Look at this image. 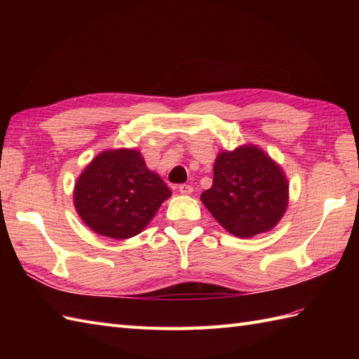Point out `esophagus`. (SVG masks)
<instances>
[{
  "label": "esophagus",
  "mask_w": 359,
  "mask_h": 359,
  "mask_svg": "<svg viewBox=\"0 0 359 359\" xmlns=\"http://www.w3.org/2000/svg\"><path fill=\"white\" fill-rule=\"evenodd\" d=\"M179 191L182 194H191L193 193V187L191 185H187V184H182V185H179Z\"/></svg>",
  "instance_id": "1"
}]
</instances>
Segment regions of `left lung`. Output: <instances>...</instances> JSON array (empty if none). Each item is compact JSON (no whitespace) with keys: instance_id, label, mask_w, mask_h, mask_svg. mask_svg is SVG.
<instances>
[{"instance_id":"left-lung-1","label":"left lung","mask_w":359,"mask_h":359,"mask_svg":"<svg viewBox=\"0 0 359 359\" xmlns=\"http://www.w3.org/2000/svg\"><path fill=\"white\" fill-rule=\"evenodd\" d=\"M201 199L226 231L253 238L279 222L287 208L288 185L280 168L248 144L220 152L212 187Z\"/></svg>"}]
</instances>
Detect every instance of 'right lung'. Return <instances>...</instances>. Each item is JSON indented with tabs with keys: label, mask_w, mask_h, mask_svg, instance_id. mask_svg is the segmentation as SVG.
I'll return each mask as SVG.
<instances>
[{
	"label": "right lung",
	"mask_w": 359,
	"mask_h": 359,
	"mask_svg": "<svg viewBox=\"0 0 359 359\" xmlns=\"http://www.w3.org/2000/svg\"><path fill=\"white\" fill-rule=\"evenodd\" d=\"M171 196L170 188L149 171L140 152L104 151L79 177L74 203L80 217L98 234L128 239L139 234Z\"/></svg>",
	"instance_id": "1"
}]
</instances>
